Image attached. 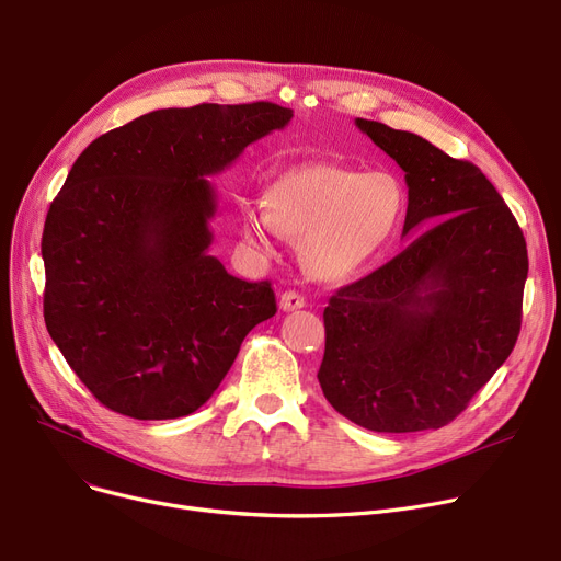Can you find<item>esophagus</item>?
<instances>
[{
  "label": "esophagus",
  "instance_id": "obj_1",
  "mask_svg": "<svg viewBox=\"0 0 561 561\" xmlns=\"http://www.w3.org/2000/svg\"><path fill=\"white\" fill-rule=\"evenodd\" d=\"M307 307L305 295H300L297 290H284L279 297V309L282 311H295V309H302Z\"/></svg>",
  "mask_w": 561,
  "mask_h": 561
}]
</instances>
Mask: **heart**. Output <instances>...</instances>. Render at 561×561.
<instances>
[{"label": "heart", "mask_w": 561, "mask_h": 561, "mask_svg": "<svg viewBox=\"0 0 561 561\" xmlns=\"http://www.w3.org/2000/svg\"><path fill=\"white\" fill-rule=\"evenodd\" d=\"M403 214L405 192L392 173L311 162L279 175L268 205H243L241 232L261 248L277 232L300 239L305 268L318 279L343 282L392 241Z\"/></svg>", "instance_id": "b5f03b06"}]
</instances>
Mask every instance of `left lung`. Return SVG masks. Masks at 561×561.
<instances>
[{"mask_svg": "<svg viewBox=\"0 0 561 561\" xmlns=\"http://www.w3.org/2000/svg\"><path fill=\"white\" fill-rule=\"evenodd\" d=\"M356 126L405 173L403 252L331 295L324 309L327 401L377 433L454 422L507 360L520 331L528 250L494 184L424 137Z\"/></svg>", "mask_w": 561, "mask_h": 561, "instance_id": "8db88e82", "label": "left lung"}]
</instances>
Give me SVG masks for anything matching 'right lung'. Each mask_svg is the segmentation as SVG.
<instances>
[{"mask_svg":"<svg viewBox=\"0 0 561 561\" xmlns=\"http://www.w3.org/2000/svg\"><path fill=\"white\" fill-rule=\"evenodd\" d=\"M290 117L268 101L156 110L73 162L43 232L45 324L105 408L192 415L248 331L277 313L271 282L239 279L209 254L207 178Z\"/></svg>","mask_w":561,"mask_h":561,"instance_id":"obj_1","label":"right lung"}]
</instances>
